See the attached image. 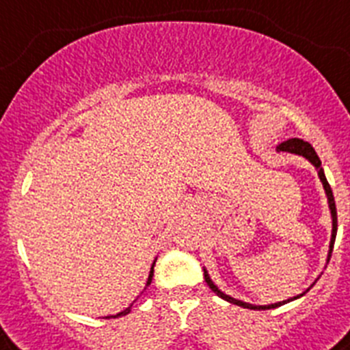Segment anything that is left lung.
I'll use <instances>...</instances> for the list:
<instances>
[{"mask_svg": "<svg viewBox=\"0 0 350 350\" xmlns=\"http://www.w3.org/2000/svg\"><path fill=\"white\" fill-rule=\"evenodd\" d=\"M280 151H285V153H293V154H299V157L306 158V160H308V162L315 167V171H317L319 179H321L322 187H324V192H326L327 206H329V213H331V226H333V229H331L329 250H327V259H326V262H329L331 252H333V245H335L336 227H338V224H336L335 197H333V190H331L329 183H327V179H326V174H324V169H322V165H321V158L317 157V153H315V150H314V148H312V144H310V142L303 141V139H297V137L287 139V141H284V142H282V144L276 146V153H280ZM202 269H204L206 284L209 285V288H211L213 293L217 294V296H220L221 299H226V301L232 303V305L243 306V308H248V310H271V308H276V306L285 305V303H288V301H294V299H297V297L305 296V293H308V288L315 284V282H314V284H312L308 288H306L305 293L297 294V296L291 297V299H285V301L271 303V305H252V303H245V301H241V299H236V297L229 296V294H226V293H224V291H220V288H218V285L211 280V276H209L208 269H206V267H202Z\"/></svg>", "mask_w": 350, "mask_h": 350, "instance_id": "1", "label": "left lung"}]
</instances>
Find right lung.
<instances>
[{
	"instance_id": "obj_1",
	"label": "right lung",
	"mask_w": 350,
	"mask_h": 350,
	"mask_svg": "<svg viewBox=\"0 0 350 350\" xmlns=\"http://www.w3.org/2000/svg\"><path fill=\"white\" fill-rule=\"evenodd\" d=\"M154 262H157V259L153 260V266H151V269H150V276H148V282H146V287H150V284H151V280H153V269H154ZM144 287V288H146ZM133 305V303H132ZM132 305L129 306V308H124L123 312H120V314H116V315H107V319H116V317H121V315H126V314H130V312H132Z\"/></svg>"
}]
</instances>
